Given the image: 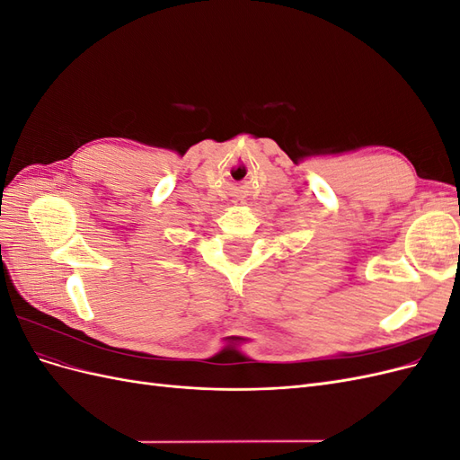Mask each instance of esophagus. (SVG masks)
Here are the masks:
<instances>
[{
    "label": "esophagus",
    "instance_id": "obj_1",
    "mask_svg": "<svg viewBox=\"0 0 460 460\" xmlns=\"http://www.w3.org/2000/svg\"><path fill=\"white\" fill-rule=\"evenodd\" d=\"M245 201L243 199H234V205H243Z\"/></svg>",
    "mask_w": 460,
    "mask_h": 460
}]
</instances>
